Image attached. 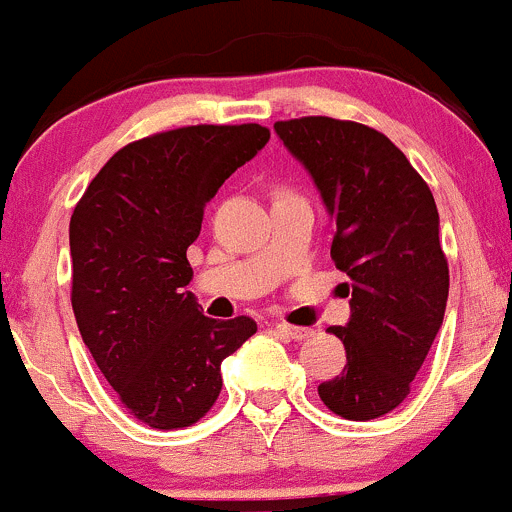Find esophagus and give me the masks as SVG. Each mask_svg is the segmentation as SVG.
I'll list each match as a JSON object with an SVG mask.
<instances>
[{"label": "esophagus", "instance_id": "obj_1", "mask_svg": "<svg viewBox=\"0 0 512 512\" xmlns=\"http://www.w3.org/2000/svg\"><path fill=\"white\" fill-rule=\"evenodd\" d=\"M276 333L288 337V340H308V337H313V330L310 328H295V325H288V323H276Z\"/></svg>", "mask_w": 512, "mask_h": 512}]
</instances>
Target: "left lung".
<instances>
[{"label": "left lung", "mask_w": 512, "mask_h": 512, "mask_svg": "<svg viewBox=\"0 0 512 512\" xmlns=\"http://www.w3.org/2000/svg\"><path fill=\"white\" fill-rule=\"evenodd\" d=\"M278 140L305 167L337 231L335 266L350 320L328 328L345 345L342 372L318 387L342 419L370 421L407 399L441 330L449 266L431 189L387 135L333 118L281 120Z\"/></svg>", "instance_id": "obj_1"}]
</instances>
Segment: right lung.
I'll return each instance as SVG.
<instances>
[{"label": "right lung", "mask_w": 512, "mask_h": 512, "mask_svg": "<svg viewBox=\"0 0 512 512\" xmlns=\"http://www.w3.org/2000/svg\"><path fill=\"white\" fill-rule=\"evenodd\" d=\"M271 133L192 125L130 142L93 177L68 226L73 315L93 360L135 419L182 429L212 409L221 362L256 323L214 320L187 291V249L204 207Z\"/></svg>", "instance_id": "obj_1"}]
</instances>
